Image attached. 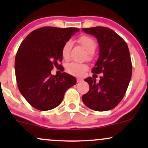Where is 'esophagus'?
Returning <instances> with one entry per match:
<instances>
[{"instance_id":"34e87169","label":"esophagus","mask_w":148,"mask_h":148,"mask_svg":"<svg viewBox=\"0 0 148 148\" xmlns=\"http://www.w3.org/2000/svg\"><path fill=\"white\" fill-rule=\"evenodd\" d=\"M82 81H83V80L81 79H77V83H81V82H82Z\"/></svg>"}]
</instances>
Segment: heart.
I'll list each match as a JSON object with an SVG mask.
<instances>
[{
    "mask_svg": "<svg viewBox=\"0 0 148 148\" xmlns=\"http://www.w3.org/2000/svg\"><path fill=\"white\" fill-rule=\"evenodd\" d=\"M78 41L88 53V58H90L91 53L95 51L96 49V42L92 38L87 35H83L80 37ZM72 47V42L67 41L64 43L62 49V56L64 60L69 58V51ZM88 69V65L85 63H79V62H71L66 66V71L69 74L74 76H81L84 72Z\"/></svg>",
    "mask_w": 148,
    "mask_h": 148,
    "instance_id": "b5f03b06",
    "label": "heart"
}]
</instances>
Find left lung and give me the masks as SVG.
<instances>
[{"label": "left lung", "mask_w": 148, "mask_h": 148, "mask_svg": "<svg viewBox=\"0 0 148 148\" xmlns=\"http://www.w3.org/2000/svg\"><path fill=\"white\" fill-rule=\"evenodd\" d=\"M82 30L97 40L99 58L92 72L102 73L99 82L92 77L85 79L90 89L82 96V100L86 106L94 111L111 110L123 99L132 77V64L128 46L120 35L106 27Z\"/></svg>", "instance_id": "left-lung-1"}]
</instances>
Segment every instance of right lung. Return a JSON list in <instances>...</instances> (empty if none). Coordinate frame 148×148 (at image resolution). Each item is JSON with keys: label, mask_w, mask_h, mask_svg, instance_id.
<instances>
[{"label": "right lung", "mask_w": 148, "mask_h": 148, "mask_svg": "<svg viewBox=\"0 0 148 148\" xmlns=\"http://www.w3.org/2000/svg\"><path fill=\"white\" fill-rule=\"evenodd\" d=\"M79 30L77 28L42 27L31 32L21 42L15 57L18 88L32 106L48 111L58 106L64 93L76 84L75 77L63 72L51 74L62 60V49Z\"/></svg>", "instance_id": "1"}]
</instances>
